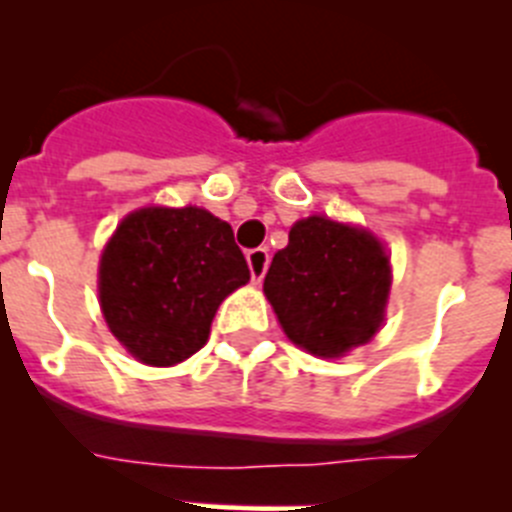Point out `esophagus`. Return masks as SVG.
<instances>
[{
	"label": "esophagus",
	"mask_w": 512,
	"mask_h": 512,
	"mask_svg": "<svg viewBox=\"0 0 512 512\" xmlns=\"http://www.w3.org/2000/svg\"><path fill=\"white\" fill-rule=\"evenodd\" d=\"M246 259H248V269H251L253 282H261L266 269H269V251H266V248H253V251H248Z\"/></svg>",
	"instance_id": "obj_1"
}]
</instances>
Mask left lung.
<instances>
[{"mask_svg":"<svg viewBox=\"0 0 512 512\" xmlns=\"http://www.w3.org/2000/svg\"><path fill=\"white\" fill-rule=\"evenodd\" d=\"M390 282V259L374 235L312 215L274 253L264 292L289 341L333 359L377 333Z\"/></svg>","mask_w":512,"mask_h":512,"instance_id":"obj_1","label":"left lung"}]
</instances>
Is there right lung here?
Listing matches in <instances>:
<instances>
[{"label":"right lung","instance_id":"obj_1","mask_svg":"<svg viewBox=\"0 0 512 512\" xmlns=\"http://www.w3.org/2000/svg\"><path fill=\"white\" fill-rule=\"evenodd\" d=\"M251 279L233 228L200 207L128 215L99 264L112 336L143 364L171 366L207 343L217 307Z\"/></svg>","mask_w":512,"mask_h":512}]
</instances>
